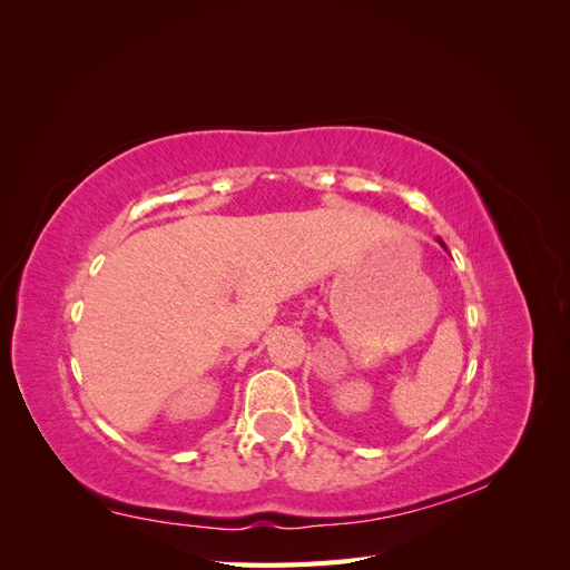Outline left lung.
Returning <instances> with one entry per match:
<instances>
[{
  "mask_svg": "<svg viewBox=\"0 0 570 570\" xmlns=\"http://www.w3.org/2000/svg\"><path fill=\"white\" fill-rule=\"evenodd\" d=\"M438 243H440V245H442V247H444V243H442V239H438ZM444 249H446V247H444Z\"/></svg>",
  "mask_w": 570,
  "mask_h": 570,
  "instance_id": "left-lung-1",
  "label": "left lung"
}]
</instances>
